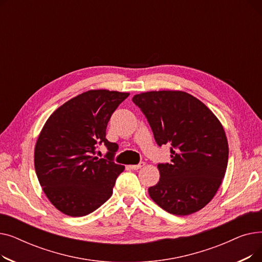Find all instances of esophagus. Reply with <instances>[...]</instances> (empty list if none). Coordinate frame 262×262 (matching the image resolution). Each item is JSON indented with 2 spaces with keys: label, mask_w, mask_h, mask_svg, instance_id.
Masks as SVG:
<instances>
[{
  "label": "esophagus",
  "mask_w": 262,
  "mask_h": 262,
  "mask_svg": "<svg viewBox=\"0 0 262 262\" xmlns=\"http://www.w3.org/2000/svg\"><path fill=\"white\" fill-rule=\"evenodd\" d=\"M144 164H145L144 161H140L138 164H132V166H128V168L132 169V170H138V169L142 168Z\"/></svg>",
  "instance_id": "obj_1"
}]
</instances>
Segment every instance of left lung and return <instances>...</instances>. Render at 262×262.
<instances>
[{"label": "left lung", "instance_id": "8db88e82", "mask_svg": "<svg viewBox=\"0 0 262 262\" xmlns=\"http://www.w3.org/2000/svg\"><path fill=\"white\" fill-rule=\"evenodd\" d=\"M133 102L145 116L159 146L170 145L171 163H158L159 182L148 188L158 206L188 215L207 205L224 178L228 143L222 124L200 100L183 91H150Z\"/></svg>", "mask_w": 262, "mask_h": 262}]
</instances>
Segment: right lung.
Instances as JSON below:
<instances>
[{
	"instance_id": "obj_1",
	"label": "right lung",
	"mask_w": 262,
	"mask_h": 262,
	"mask_svg": "<svg viewBox=\"0 0 262 262\" xmlns=\"http://www.w3.org/2000/svg\"><path fill=\"white\" fill-rule=\"evenodd\" d=\"M129 93L90 90L60 106L50 116L35 147V170L50 202L70 216L87 215L113 194L124 166L114 157L117 143L106 139L110 117ZM104 144L105 159L95 158Z\"/></svg>"
}]
</instances>
